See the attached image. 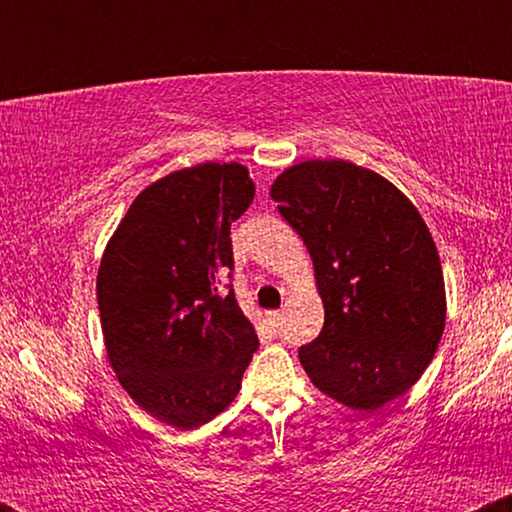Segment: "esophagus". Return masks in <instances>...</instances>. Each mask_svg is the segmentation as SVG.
Segmentation results:
<instances>
[{
    "mask_svg": "<svg viewBox=\"0 0 512 512\" xmlns=\"http://www.w3.org/2000/svg\"><path fill=\"white\" fill-rule=\"evenodd\" d=\"M269 325L274 327V330H279L281 322H284V313H279V310H274V313H269Z\"/></svg>",
    "mask_w": 512,
    "mask_h": 512,
    "instance_id": "esophagus-1",
    "label": "esophagus"
}]
</instances>
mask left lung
I'll use <instances>...</instances> for the list:
<instances>
[{
    "mask_svg": "<svg viewBox=\"0 0 512 512\" xmlns=\"http://www.w3.org/2000/svg\"><path fill=\"white\" fill-rule=\"evenodd\" d=\"M279 214L313 257L325 325L298 349L325 395L375 411L433 361L445 284L424 219L392 182L349 161H305L272 185Z\"/></svg>",
    "mask_w": 512,
    "mask_h": 512,
    "instance_id": "8db88e82",
    "label": "left lung"
}]
</instances>
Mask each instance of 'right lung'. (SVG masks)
<instances>
[{
  "instance_id": "obj_1",
  "label": "right lung",
  "mask_w": 512,
  "mask_h": 512,
  "mask_svg": "<svg viewBox=\"0 0 512 512\" xmlns=\"http://www.w3.org/2000/svg\"><path fill=\"white\" fill-rule=\"evenodd\" d=\"M252 197L240 163L175 170L134 199L98 269L117 380L146 414L180 431L236 399L260 344L233 286L219 289L221 272H233L231 223Z\"/></svg>"
}]
</instances>
